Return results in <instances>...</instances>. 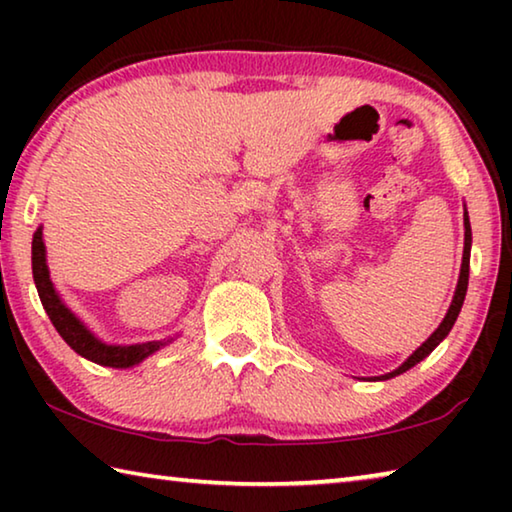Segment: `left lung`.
<instances>
[{"label": "left lung", "instance_id": "left-lung-1", "mask_svg": "<svg viewBox=\"0 0 512 512\" xmlns=\"http://www.w3.org/2000/svg\"><path fill=\"white\" fill-rule=\"evenodd\" d=\"M463 225H465V246H463V262H461V275H458V284H456V291H454V298H452V305H449L447 314L443 318V323L436 327V332H433L427 341H424L418 350H415L409 359H406L400 368H395L391 372H386V375H379V377H370L372 381H384V379H393L397 375H402L409 368H413L415 363H420L422 359H427L429 354L438 348L440 343L445 341V336L452 332V327L456 323L458 314H461V307H463V300H465V293H467V280H470V250H472V228H470V216H467V210L463 214Z\"/></svg>", "mask_w": 512, "mask_h": 512}]
</instances>
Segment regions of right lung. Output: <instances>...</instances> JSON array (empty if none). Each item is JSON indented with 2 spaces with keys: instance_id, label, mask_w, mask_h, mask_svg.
<instances>
[{
  "instance_id": "right-lung-1",
  "label": "right lung",
  "mask_w": 512,
  "mask_h": 512,
  "mask_svg": "<svg viewBox=\"0 0 512 512\" xmlns=\"http://www.w3.org/2000/svg\"><path fill=\"white\" fill-rule=\"evenodd\" d=\"M31 266H33V280H36V289L42 307H45L47 316L54 323L56 332L63 336V341L72 348L76 354H81L83 359L99 366L108 368H133L144 359H149L151 354L162 350L164 345H169L176 336L162 341H146V343H133V345H119V343H106L101 341L92 329L83 323V320L69 309L60 293L56 291L54 282L49 277L47 266V248L45 239H42V225L33 232L31 241Z\"/></svg>"
}]
</instances>
